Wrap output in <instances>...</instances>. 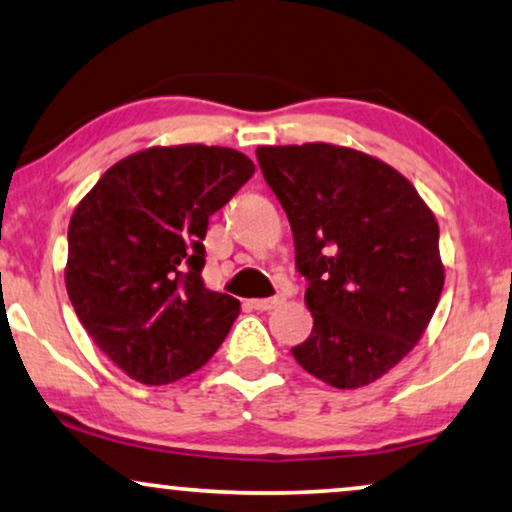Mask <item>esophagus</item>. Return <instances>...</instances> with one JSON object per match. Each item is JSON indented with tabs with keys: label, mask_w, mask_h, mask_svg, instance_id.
<instances>
[{
	"label": "esophagus",
	"mask_w": 512,
	"mask_h": 512,
	"mask_svg": "<svg viewBox=\"0 0 512 512\" xmlns=\"http://www.w3.org/2000/svg\"><path fill=\"white\" fill-rule=\"evenodd\" d=\"M277 303H280V296L254 298V301H251V308H254V310H272V308H275Z\"/></svg>",
	"instance_id": "esophagus-1"
}]
</instances>
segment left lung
<instances>
[{"mask_svg": "<svg viewBox=\"0 0 512 512\" xmlns=\"http://www.w3.org/2000/svg\"><path fill=\"white\" fill-rule=\"evenodd\" d=\"M265 183L287 211L313 331L296 362L362 388L414 348L444 287L440 228L414 185L381 159L329 143L263 145Z\"/></svg>", "mask_w": 512, "mask_h": 512, "instance_id": "8db88e82", "label": "left lung"}]
</instances>
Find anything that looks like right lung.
Returning <instances> with one entry per match:
<instances>
[{
	"mask_svg": "<svg viewBox=\"0 0 512 512\" xmlns=\"http://www.w3.org/2000/svg\"><path fill=\"white\" fill-rule=\"evenodd\" d=\"M254 174L216 145L150 148L124 157L77 204L65 287L94 343L145 386L211 360L240 301L202 282L209 216Z\"/></svg>",
	"mask_w": 512,
	"mask_h": 512,
	"instance_id": "add662e5",
	"label": "right lung"
}]
</instances>
